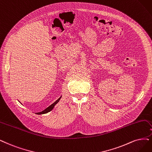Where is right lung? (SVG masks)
<instances>
[{
    "label": "right lung",
    "mask_w": 152,
    "mask_h": 152,
    "mask_svg": "<svg viewBox=\"0 0 152 152\" xmlns=\"http://www.w3.org/2000/svg\"><path fill=\"white\" fill-rule=\"evenodd\" d=\"M61 96L58 99H57L56 101V102L54 103H53L52 104H50L49 107H48L46 109H45L44 110H43L42 111H41V112H39V113H36L37 115H42V114H45V113H48V112H49V111H51L53 108H54V106L57 104L58 102H59V101L60 100V99H61Z\"/></svg>",
    "instance_id": "obj_1"
}]
</instances>
